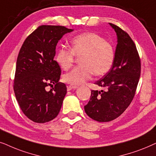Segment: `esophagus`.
<instances>
[{
  "label": "esophagus",
  "instance_id": "esophagus-1",
  "mask_svg": "<svg viewBox=\"0 0 156 156\" xmlns=\"http://www.w3.org/2000/svg\"><path fill=\"white\" fill-rule=\"evenodd\" d=\"M78 88V86H72V85H69V86H67V90H71L73 89H76Z\"/></svg>",
  "mask_w": 156,
  "mask_h": 156
}]
</instances>
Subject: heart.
I'll return each instance as SVG.
<instances>
[{"mask_svg": "<svg viewBox=\"0 0 156 156\" xmlns=\"http://www.w3.org/2000/svg\"><path fill=\"white\" fill-rule=\"evenodd\" d=\"M70 44V49L60 48L55 55V61L64 70L73 66L75 55L80 57L81 66L63 76L67 83L79 86L90 79L93 74L95 76L106 74L113 66L115 58L113 45L96 33L78 35L72 39Z\"/></svg>", "mask_w": 156, "mask_h": 156, "instance_id": "b5f03b06", "label": "heart"}]
</instances>
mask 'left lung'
Returning a JSON list of instances; mask_svg holds the SVG:
<instances>
[{
    "label": "left lung",
    "mask_w": 156,
    "mask_h": 156,
    "mask_svg": "<svg viewBox=\"0 0 156 156\" xmlns=\"http://www.w3.org/2000/svg\"><path fill=\"white\" fill-rule=\"evenodd\" d=\"M117 35L113 66L95 83L104 90H91L90 98L84 106L87 115L98 122L111 121L129 106L136 93L140 76V60L136 46L126 31L109 23Z\"/></svg>",
    "instance_id": "8db88e82"
}]
</instances>
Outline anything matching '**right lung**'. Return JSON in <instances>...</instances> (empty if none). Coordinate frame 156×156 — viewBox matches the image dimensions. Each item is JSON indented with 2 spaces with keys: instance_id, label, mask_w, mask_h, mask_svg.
Here are the masks:
<instances>
[{
  "instance_id": "add662e5",
  "label": "right lung",
  "mask_w": 156,
  "mask_h": 156,
  "mask_svg": "<svg viewBox=\"0 0 156 156\" xmlns=\"http://www.w3.org/2000/svg\"><path fill=\"white\" fill-rule=\"evenodd\" d=\"M73 30L61 26H39L27 37L18 53L14 93L23 113L35 123L51 121L61 108L67 88L59 82L61 70L54 57L58 41Z\"/></svg>"
}]
</instances>
